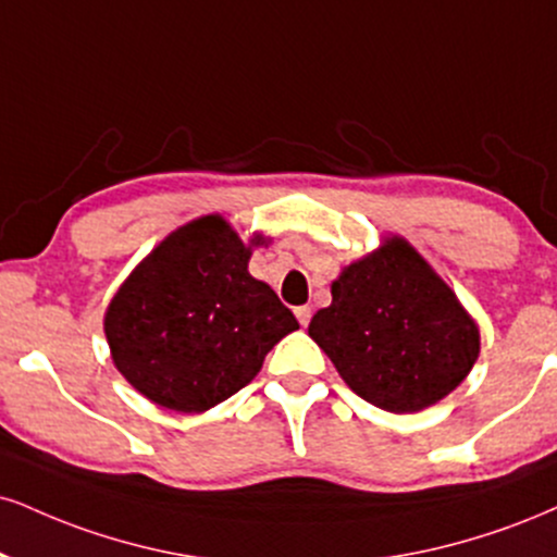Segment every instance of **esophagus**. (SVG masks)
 <instances>
[{
	"label": "esophagus",
	"instance_id": "1",
	"mask_svg": "<svg viewBox=\"0 0 557 557\" xmlns=\"http://www.w3.org/2000/svg\"><path fill=\"white\" fill-rule=\"evenodd\" d=\"M296 319H298L300 326H308V321H311V308H308V306H298V308H296Z\"/></svg>",
	"mask_w": 557,
	"mask_h": 557
}]
</instances>
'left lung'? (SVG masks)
Wrapping results in <instances>:
<instances>
[{
	"label": "left lung",
	"instance_id": "8db88e82",
	"mask_svg": "<svg viewBox=\"0 0 557 557\" xmlns=\"http://www.w3.org/2000/svg\"><path fill=\"white\" fill-rule=\"evenodd\" d=\"M308 334L358 397L397 414L451 394L480 355L474 319L399 236L345 267Z\"/></svg>",
	"mask_w": 557,
	"mask_h": 557
}]
</instances>
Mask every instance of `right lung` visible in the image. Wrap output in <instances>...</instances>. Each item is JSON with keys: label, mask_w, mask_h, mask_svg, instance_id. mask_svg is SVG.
<instances>
[{"label": "right lung", "mask_w": 557, "mask_h": 557, "mask_svg": "<svg viewBox=\"0 0 557 557\" xmlns=\"http://www.w3.org/2000/svg\"><path fill=\"white\" fill-rule=\"evenodd\" d=\"M244 244L220 214L160 240L106 311L119 373L165 410L205 412L240 392L298 321L270 285L249 274Z\"/></svg>", "instance_id": "add662e5"}]
</instances>
